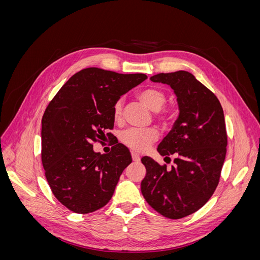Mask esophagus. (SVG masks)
I'll use <instances>...</instances> for the list:
<instances>
[{"mask_svg": "<svg viewBox=\"0 0 260 260\" xmlns=\"http://www.w3.org/2000/svg\"><path fill=\"white\" fill-rule=\"evenodd\" d=\"M131 156H132V160H133V161H136V162L140 161V155H139L138 153L132 152V153H131Z\"/></svg>", "mask_w": 260, "mask_h": 260, "instance_id": "obj_1", "label": "esophagus"}]
</instances>
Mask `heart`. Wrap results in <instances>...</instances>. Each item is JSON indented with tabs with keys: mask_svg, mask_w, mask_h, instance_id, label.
Returning <instances> with one entry per match:
<instances>
[{
	"mask_svg": "<svg viewBox=\"0 0 260 260\" xmlns=\"http://www.w3.org/2000/svg\"><path fill=\"white\" fill-rule=\"evenodd\" d=\"M138 98L140 101L144 103L151 111L158 112L160 108L164 106L165 102H166V94L161 90L157 88H147L141 92H139ZM113 114L114 119L116 121L121 119L122 114V100L119 99L115 102L113 107ZM171 118V114L168 111H164L158 115V119L161 122H167ZM158 138V133L154 128H146V129H137L131 128L124 130L120 133V141L125 146L133 149L136 152H142L148 147L149 144Z\"/></svg>",
	"mask_w": 260,
	"mask_h": 260,
	"instance_id": "heart-1",
	"label": "heart"
}]
</instances>
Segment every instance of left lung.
<instances>
[{"label": "left lung", "mask_w": 260, "mask_h": 260, "mask_svg": "<svg viewBox=\"0 0 260 260\" xmlns=\"http://www.w3.org/2000/svg\"><path fill=\"white\" fill-rule=\"evenodd\" d=\"M151 80L170 85L177 95L179 117L157 147L165 159L176 158L167 168L144 156L141 192L160 215L180 219L205 205L219 183L228 144L223 109L215 94L188 72L161 73Z\"/></svg>", "instance_id": "1"}]
</instances>
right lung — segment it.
<instances>
[{
	"instance_id": "right-lung-1",
	"label": "right lung",
	"mask_w": 260,
	"mask_h": 260,
	"mask_svg": "<svg viewBox=\"0 0 260 260\" xmlns=\"http://www.w3.org/2000/svg\"><path fill=\"white\" fill-rule=\"evenodd\" d=\"M96 67L75 74L50 102L42 117L41 159L51 190L62 205L89 214L109 202L120 175L131 164L129 149L116 143L108 154L93 142L109 139L113 107L122 94L146 79Z\"/></svg>"
}]
</instances>
